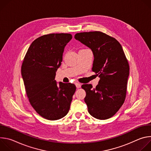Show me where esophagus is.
<instances>
[{
	"label": "esophagus",
	"instance_id": "34e87169",
	"mask_svg": "<svg viewBox=\"0 0 151 151\" xmlns=\"http://www.w3.org/2000/svg\"><path fill=\"white\" fill-rule=\"evenodd\" d=\"M75 85H76V87H77V88H81V85L80 84V83H77V82H76L75 83Z\"/></svg>",
	"mask_w": 151,
	"mask_h": 151
}]
</instances>
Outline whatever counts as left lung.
I'll list each match as a JSON object with an SVG mask.
<instances>
[{"label":"left lung","mask_w":151,"mask_h":151,"mask_svg":"<svg viewBox=\"0 0 151 151\" xmlns=\"http://www.w3.org/2000/svg\"><path fill=\"white\" fill-rule=\"evenodd\" d=\"M75 38L91 50L92 70L100 78L95 88L91 84L81 87L86 92L84 101L88 111L96 119L111 118L126 96L130 68L123 49L117 40L101 32L78 33Z\"/></svg>","instance_id":"8db88e82"}]
</instances>
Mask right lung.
Instances as JSON below:
<instances>
[{"label": "right lung", "instance_id": "add662e5", "mask_svg": "<svg viewBox=\"0 0 151 151\" xmlns=\"http://www.w3.org/2000/svg\"><path fill=\"white\" fill-rule=\"evenodd\" d=\"M69 33L42 36L30 45L21 66V75L29 101L41 116L57 120L68 113L76 91L73 83L58 85L55 80L64 48L72 39Z\"/></svg>", "mask_w": 151, "mask_h": 151}]
</instances>
